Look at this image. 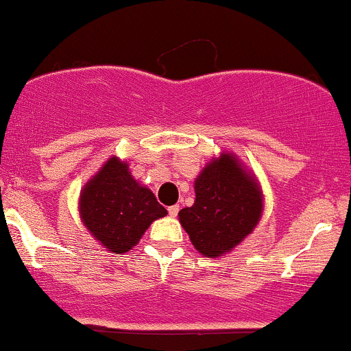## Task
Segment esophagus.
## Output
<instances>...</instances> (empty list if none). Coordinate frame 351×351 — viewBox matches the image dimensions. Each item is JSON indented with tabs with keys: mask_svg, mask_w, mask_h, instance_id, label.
<instances>
[{
	"mask_svg": "<svg viewBox=\"0 0 351 351\" xmlns=\"http://www.w3.org/2000/svg\"><path fill=\"white\" fill-rule=\"evenodd\" d=\"M178 210H180V206H178V204L170 206V208H168V214H170L171 217H176V214H178Z\"/></svg>",
	"mask_w": 351,
	"mask_h": 351,
	"instance_id": "obj_1",
	"label": "esophagus"
}]
</instances>
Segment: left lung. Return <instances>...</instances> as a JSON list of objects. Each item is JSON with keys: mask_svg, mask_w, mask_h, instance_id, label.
<instances>
[{"mask_svg": "<svg viewBox=\"0 0 351 351\" xmlns=\"http://www.w3.org/2000/svg\"><path fill=\"white\" fill-rule=\"evenodd\" d=\"M196 199L178 213L193 247L206 258H219L242 243L258 226L263 191L255 173L235 154L210 158L194 180Z\"/></svg>", "mask_w": 351, "mask_h": 351, "instance_id": "1", "label": "left lung"}]
</instances>
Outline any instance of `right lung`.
I'll list each match as a JSON object with an SVG mask.
<instances>
[{
  "instance_id": "right-lung-1",
  "label": "right lung",
  "mask_w": 351,
  "mask_h": 351,
  "mask_svg": "<svg viewBox=\"0 0 351 351\" xmlns=\"http://www.w3.org/2000/svg\"><path fill=\"white\" fill-rule=\"evenodd\" d=\"M83 226L108 252H129L141 242L150 223L167 216L155 194L130 175L116 155L86 181L78 199Z\"/></svg>"
}]
</instances>
